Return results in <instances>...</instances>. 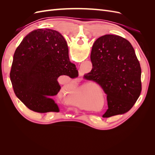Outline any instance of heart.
Segmentation results:
<instances>
[{"label": "heart", "instance_id": "1", "mask_svg": "<svg viewBox=\"0 0 155 155\" xmlns=\"http://www.w3.org/2000/svg\"><path fill=\"white\" fill-rule=\"evenodd\" d=\"M86 87V85L84 86V87ZM77 92L78 93H81V91L80 90V89H78V90H77Z\"/></svg>", "mask_w": 155, "mask_h": 155}]
</instances>
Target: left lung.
<instances>
[{"label": "left lung", "instance_id": "1", "mask_svg": "<svg viewBox=\"0 0 155 155\" xmlns=\"http://www.w3.org/2000/svg\"><path fill=\"white\" fill-rule=\"evenodd\" d=\"M91 60L92 69L84 78L97 83L107 94L103 117L128 112L142 91L141 67L133 46L120 36L105 35L94 43Z\"/></svg>", "mask_w": 155, "mask_h": 155}]
</instances>
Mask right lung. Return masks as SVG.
I'll return each instance as SVG.
<instances>
[{"label":"right lung","mask_w":155,"mask_h":155,"mask_svg":"<svg viewBox=\"0 0 155 155\" xmlns=\"http://www.w3.org/2000/svg\"><path fill=\"white\" fill-rule=\"evenodd\" d=\"M62 75L78 76L63 36L47 28L29 33L13 55L10 80L16 96L34 112H59L52 97L60 91L58 78Z\"/></svg>","instance_id":"right-lung-1"}]
</instances>
